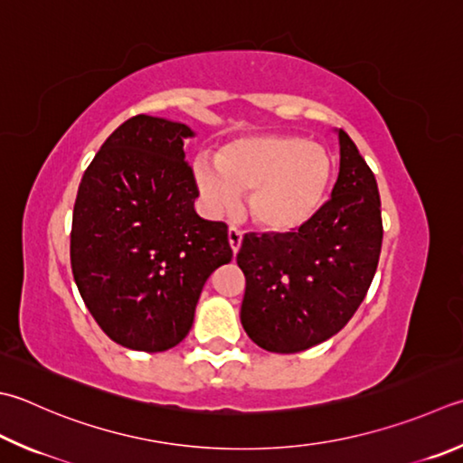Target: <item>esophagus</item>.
Wrapping results in <instances>:
<instances>
[{
    "label": "esophagus",
    "mask_w": 463,
    "mask_h": 463,
    "mask_svg": "<svg viewBox=\"0 0 463 463\" xmlns=\"http://www.w3.org/2000/svg\"><path fill=\"white\" fill-rule=\"evenodd\" d=\"M228 240H230V246L233 254H238V250L241 246V232L238 228H230L228 230Z\"/></svg>",
    "instance_id": "34e87169"
}]
</instances>
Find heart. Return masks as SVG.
I'll return each instance as SVG.
<instances>
[{
	"label": "heart",
	"instance_id": "b5f03b06",
	"mask_svg": "<svg viewBox=\"0 0 463 463\" xmlns=\"http://www.w3.org/2000/svg\"><path fill=\"white\" fill-rule=\"evenodd\" d=\"M333 179L328 149L292 135L240 137L222 146L217 161H194L195 187L209 213L233 215L248 194L251 220L272 233L304 228L325 205Z\"/></svg>",
	"mask_w": 463,
	"mask_h": 463
}]
</instances>
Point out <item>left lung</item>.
I'll use <instances>...</instances> for the list:
<instances>
[{
	"label": "left lung",
	"instance_id": "obj_1",
	"mask_svg": "<svg viewBox=\"0 0 463 463\" xmlns=\"http://www.w3.org/2000/svg\"><path fill=\"white\" fill-rule=\"evenodd\" d=\"M336 135L338 179L320 212L298 232L243 235L241 326L269 353H300L335 336L361 307L377 272L383 241L377 181L351 137L343 128Z\"/></svg>",
	"mask_w": 463,
	"mask_h": 463
}]
</instances>
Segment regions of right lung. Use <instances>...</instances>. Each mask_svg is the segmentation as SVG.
Wrapping results in <instances>:
<instances>
[{
	"mask_svg": "<svg viewBox=\"0 0 463 463\" xmlns=\"http://www.w3.org/2000/svg\"><path fill=\"white\" fill-rule=\"evenodd\" d=\"M179 120L137 115L94 155L78 187L70 261L86 308L115 343L163 353L189 335L203 284L232 260L228 225L195 212Z\"/></svg>",
	"mask_w": 463,
	"mask_h": 463,
	"instance_id": "1",
	"label": "right lung"
}]
</instances>
